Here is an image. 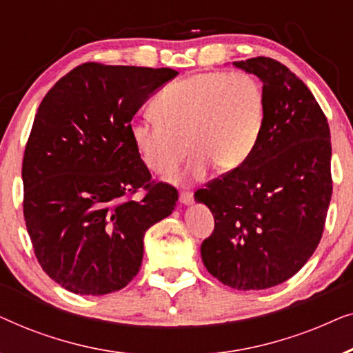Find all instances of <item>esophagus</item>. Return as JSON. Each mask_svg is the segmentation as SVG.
Returning <instances> with one entry per match:
<instances>
[{
    "label": "esophagus",
    "mask_w": 353,
    "mask_h": 353,
    "mask_svg": "<svg viewBox=\"0 0 353 353\" xmlns=\"http://www.w3.org/2000/svg\"><path fill=\"white\" fill-rule=\"evenodd\" d=\"M180 201L183 204H191L192 202V192L191 191H181L180 192Z\"/></svg>",
    "instance_id": "1"
}]
</instances>
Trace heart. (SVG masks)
<instances>
[{"label": "heart", "instance_id": "heart-1", "mask_svg": "<svg viewBox=\"0 0 353 353\" xmlns=\"http://www.w3.org/2000/svg\"><path fill=\"white\" fill-rule=\"evenodd\" d=\"M156 117L134 120L132 138L149 170L165 175L192 151L191 175L210 165L231 172L248 161L262 133L265 93L245 72H204L165 86L152 103Z\"/></svg>", "mask_w": 353, "mask_h": 353}]
</instances>
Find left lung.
Segmentation results:
<instances>
[{
	"label": "left lung",
	"instance_id": "1",
	"mask_svg": "<svg viewBox=\"0 0 353 353\" xmlns=\"http://www.w3.org/2000/svg\"><path fill=\"white\" fill-rule=\"evenodd\" d=\"M233 64L263 81L265 120L248 161L194 192L215 220L201 255L220 283L259 291L294 276L320 243L331 134L315 96L286 65L263 56Z\"/></svg>",
	"mask_w": 353,
	"mask_h": 353
}]
</instances>
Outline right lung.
<instances>
[{
	"instance_id": "right-lung-1",
	"label": "right lung",
	"mask_w": 353,
	"mask_h": 353,
	"mask_svg": "<svg viewBox=\"0 0 353 353\" xmlns=\"http://www.w3.org/2000/svg\"><path fill=\"white\" fill-rule=\"evenodd\" d=\"M176 75L86 62L43 98L23 152V219L38 263L67 291L104 296L127 286L146 231L175 210L176 188L151 180L132 119Z\"/></svg>"
}]
</instances>
